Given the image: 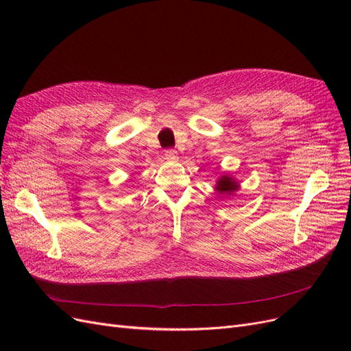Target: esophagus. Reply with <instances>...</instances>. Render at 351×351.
I'll return each instance as SVG.
<instances>
[{
    "label": "esophagus",
    "instance_id": "esophagus-1",
    "mask_svg": "<svg viewBox=\"0 0 351 351\" xmlns=\"http://www.w3.org/2000/svg\"><path fill=\"white\" fill-rule=\"evenodd\" d=\"M177 151H174V149H167L165 151V159L167 161H171V162H174V161H177Z\"/></svg>",
    "mask_w": 351,
    "mask_h": 351
}]
</instances>
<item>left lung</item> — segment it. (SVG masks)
Listing matches in <instances>:
<instances>
[{"label":"left lung","instance_id":"8db88e82","mask_svg":"<svg viewBox=\"0 0 351 351\" xmlns=\"http://www.w3.org/2000/svg\"><path fill=\"white\" fill-rule=\"evenodd\" d=\"M239 189L237 182L230 176H222L218 182L215 190L219 195H232Z\"/></svg>","mask_w":351,"mask_h":351}]
</instances>
